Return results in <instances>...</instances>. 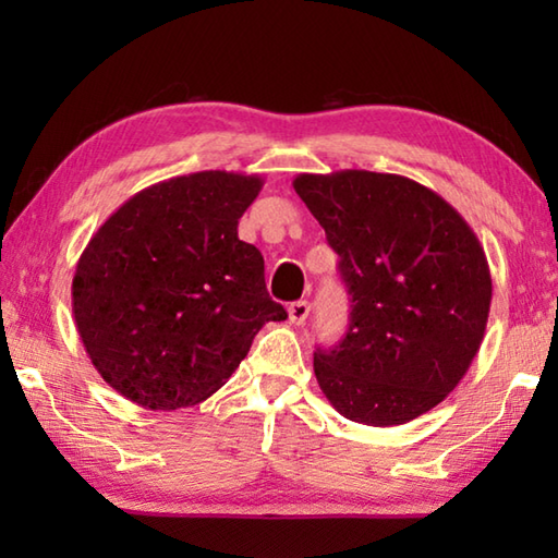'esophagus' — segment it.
Here are the masks:
<instances>
[{
	"label": "esophagus",
	"instance_id": "obj_1",
	"mask_svg": "<svg viewBox=\"0 0 558 558\" xmlns=\"http://www.w3.org/2000/svg\"><path fill=\"white\" fill-rule=\"evenodd\" d=\"M310 312H312L310 302H304V300H300V302H292V304L288 306L290 324H294V326H302V324L306 322V316H310Z\"/></svg>",
	"mask_w": 558,
	"mask_h": 558
}]
</instances>
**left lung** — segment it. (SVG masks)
<instances>
[{
    "label": "left lung",
    "mask_w": 558,
    "mask_h": 558,
    "mask_svg": "<svg viewBox=\"0 0 558 558\" xmlns=\"http://www.w3.org/2000/svg\"><path fill=\"white\" fill-rule=\"evenodd\" d=\"M294 192L340 256L352 312L314 374L342 417L405 424L468 374L487 330L492 272L460 213L402 174H298Z\"/></svg>",
    "instance_id": "left-lung-1"
}]
</instances>
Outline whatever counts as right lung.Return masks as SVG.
<instances>
[{
	"instance_id": "add662e5",
	"label": "right lung",
	"mask_w": 558,
	"mask_h": 558,
	"mask_svg": "<svg viewBox=\"0 0 558 558\" xmlns=\"http://www.w3.org/2000/svg\"><path fill=\"white\" fill-rule=\"evenodd\" d=\"M258 174L206 170L134 194L83 248L71 310L83 348L117 393L146 410L204 402L268 322L264 256L236 236Z\"/></svg>"
}]
</instances>
